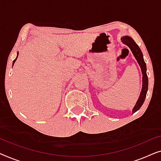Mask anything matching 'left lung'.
Wrapping results in <instances>:
<instances>
[{
	"instance_id": "1",
	"label": "left lung",
	"mask_w": 161,
	"mask_h": 161,
	"mask_svg": "<svg viewBox=\"0 0 161 161\" xmlns=\"http://www.w3.org/2000/svg\"><path fill=\"white\" fill-rule=\"evenodd\" d=\"M121 40L123 42V44L128 46L130 49L131 50L132 53H133L134 57H135L136 61L139 64L141 69H142V89L141 92L140 96L138 99V101L136 102V104L134 106L133 109V114L135 113L139 110V108L142 107L143 103L144 102L145 98L147 96V92L148 90V77L147 75V65L146 63L144 62V56H143V53L141 50L140 47H138V45L135 42V41L133 40L131 37L125 36L122 37Z\"/></svg>"
}]
</instances>
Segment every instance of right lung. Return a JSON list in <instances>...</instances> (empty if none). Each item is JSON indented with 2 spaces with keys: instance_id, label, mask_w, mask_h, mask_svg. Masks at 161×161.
<instances>
[{
  "instance_id": "add662e5",
  "label": "right lung",
  "mask_w": 161,
  "mask_h": 161,
  "mask_svg": "<svg viewBox=\"0 0 161 161\" xmlns=\"http://www.w3.org/2000/svg\"><path fill=\"white\" fill-rule=\"evenodd\" d=\"M17 56H18V53H17ZM17 58H15L14 61H13V64H12V67H13V65H14V62H15V61H16V60H17Z\"/></svg>"
}]
</instances>
